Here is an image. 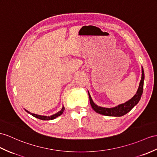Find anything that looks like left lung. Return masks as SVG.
<instances>
[{
  "instance_id": "1",
  "label": "left lung",
  "mask_w": 157,
  "mask_h": 157,
  "mask_svg": "<svg viewBox=\"0 0 157 157\" xmlns=\"http://www.w3.org/2000/svg\"><path fill=\"white\" fill-rule=\"evenodd\" d=\"M144 70L142 67V76H141V80L139 83V86L138 88L136 94L134 95L133 97H132L130 100L127 101L123 104L118 105L117 106H114L113 108H105L102 107V106H98L95 104L93 102V99H92L89 92L88 91L89 96V101L92 108L94 110L95 112L99 113L102 115L109 116V117H122L124 115L128 112L131 110V109L138 104L140 99L142 96L143 92V85H144Z\"/></svg>"
}]
</instances>
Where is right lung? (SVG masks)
I'll return each instance as SVG.
<instances>
[{
    "mask_svg": "<svg viewBox=\"0 0 157 157\" xmlns=\"http://www.w3.org/2000/svg\"><path fill=\"white\" fill-rule=\"evenodd\" d=\"M25 111H26V113H29L30 114H31L32 116H33V117H34L39 118V119L43 120V121H49V120L55 119V118H56V117H58L60 116L61 114H62L63 113V112H64V106H63V108H62V109H61V110H60V111H59L58 113H56V114H52V115H51V116H42V115H39V114H34V113H30V112L28 111V110H26V109H25Z\"/></svg>",
    "mask_w": 157,
    "mask_h": 157,
    "instance_id": "right-lung-1",
    "label": "right lung"
}]
</instances>
